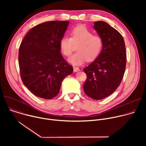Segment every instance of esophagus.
I'll use <instances>...</instances> for the list:
<instances>
[{
  "label": "esophagus",
  "instance_id": "1",
  "mask_svg": "<svg viewBox=\"0 0 146 146\" xmlns=\"http://www.w3.org/2000/svg\"><path fill=\"white\" fill-rule=\"evenodd\" d=\"M73 70L74 72H78L80 70V69L78 68V67H76V66H73Z\"/></svg>",
  "mask_w": 146,
  "mask_h": 146
}]
</instances>
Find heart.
<instances>
[{
  "mask_svg": "<svg viewBox=\"0 0 146 146\" xmlns=\"http://www.w3.org/2000/svg\"><path fill=\"white\" fill-rule=\"evenodd\" d=\"M71 37L64 36L59 41V48L61 52L66 56L71 55L73 44L79 43L77 47V52L69 59L70 64L80 65L87 60L88 62L95 60L100 54L103 41L101 37L93 35V33L87 28L79 26L74 28L70 32Z\"/></svg>",
  "mask_w": 146,
  "mask_h": 146,
  "instance_id": "b5f03b06",
  "label": "heart"
}]
</instances>
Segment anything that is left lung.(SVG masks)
I'll return each instance as SVG.
<instances>
[{"label":"left lung","instance_id":"8db88e82","mask_svg":"<svg viewBox=\"0 0 146 146\" xmlns=\"http://www.w3.org/2000/svg\"><path fill=\"white\" fill-rule=\"evenodd\" d=\"M94 28L102 37L103 46L97 58L84 69L87 80L85 94L95 100L113 94L123 77L127 63L125 45L122 35L104 21L94 23Z\"/></svg>","mask_w":146,"mask_h":146}]
</instances>
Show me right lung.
<instances>
[{"mask_svg":"<svg viewBox=\"0 0 146 146\" xmlns=\"http://www.w3.org/2000/svg\"><path fill=\"white\" fill-rule=\"evenodd\" d=\"M69 21H52L32 28L20 44L18 63L25 86L35 96L51 99L59 92L63 80L73 73L61 55L59 41Z\"/></svg>","mask_w":146,"mask_h":146,"instance_id":"right-lung-1","label":"right lung"}]
</instances>
